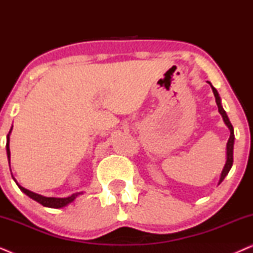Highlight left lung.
<instances>
[{"instance_id":"8db88e82","label":"left lung","mask_w":253,"mask_h":253,"mask_svg":"<svg viewBox=\"0 0 253 253\" xmlns=\"http://www.w3.org/2000/svg\"><path fill=\"white\" fill-rule=\"evenodd\" d=\"M209 84L211 85V87H212L214 96H215V101H216L217 108H219V113L221 114V116H222V119L224 121V123H226V126H228V129L230 130V137H229V139H228V143H227V161H226V165H224V167L222 169V172H221V176H220V179H219V184H220V183L224 179V177H226V176L228 175V172H229L231 166H233L235 134H234V127H233V126H231V123H230L229 119H228L226 112H224V109L222 108V105H221V99L219 96V93H217L215 87H213V85L211 84L210 82H209Z\"/></svg>"}]
</instances>
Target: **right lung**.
<instances>
[{"instance_id":"add662e5","label":"right lung","mask_w":253,"mask_h":253,"mask_svg":"<svg viewBox=\"0 0 253 253\" xmlns=\"http://www.w3.org/2000/svg\"><path fill=\"white\" fill-rule=\"evenodd\" d=\"M11 130L12 127L10 129L8 136H6V155H8V160H9V164H10V147H9V141H10V133H11ZM13 178V176H12ZM15 179V178H13ZM16 182V179H15ZM16 184L18 185V188L22 190V191L25 193V195H27L30 197V198H32L33 200H36V202H38L39 204H41V205L44 206V207H50V209H61V207H64L69 205V204L74 202V200L76 199V197H77L78 195H81V193L83 192H78V193H74V195H71L70 197H67V198H55V197H43L41 195H38V193H34L32 191H30V190H27L25 188H23L22 185H19L18 183L16 182Z\"/></svg>"}]
</instances>
